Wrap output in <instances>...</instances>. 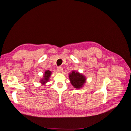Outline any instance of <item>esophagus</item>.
I'll return each instance as SVG.
<instances>
[{"label":"esophagus","mask_w":131,"mask_h":131,"mask_svg":"<svg viewBox=\"0 0 131 131\" xmlns=\"http://www.w3.org/2000/svg\"><path fill=\"white\" fill-rule=\"evenodd\" d=\"M63 71V68L61 67H59L57 68V71L60 73H62Z\"/></svg>","instance_id":"1"}]
</instances>
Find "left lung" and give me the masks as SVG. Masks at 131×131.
Here are the masks:
<instances>
[{"mask_svg": "<svg viewBox=\"0 0 131 131\" xmlns=\"http://www.w3.org/2000/svg\"><path fill=\"white\" fill-rule=\"evenodd\" d=\"M70 80L72 85L75 88H81L85 82V78L78 72L72 71L69 74Z\"/></svg>", "mask_w": 131, "mask_h": 131, "instance_id": "8db88e82", "label": "left lung"}]
</instances>
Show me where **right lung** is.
I'll return each mask as SVG.
<instances>
[{
  "label": "right lung",
  "mask_w": 131,
  "mask_h": 131,
  "mask_svg": "<svg viewBox=\"0 0 131 131\" xmlns=\"http://www.w3.org/2000/svg\"><path fill=\"white\" fill-rule=\"evenodd\" d=\"M51 71H49V70H47L45 72V74L43 76V79H42L41 80V82L42 84H45L46 83H47L48 82V81L49 79V77L51 75Z\"/></svg>",
  "instance_id": "1"
}]
</instances>
